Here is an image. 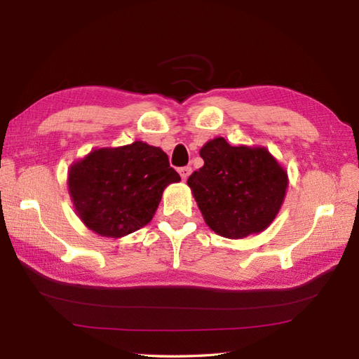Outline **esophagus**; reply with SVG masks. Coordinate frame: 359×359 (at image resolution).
<instances>
[{"label": "esophagus", "instance_id": "esophagus-1", "mask_svg": "<svg viewBox=\"0 0 359 359\" xmlns=\"http://www.w3.org/2000/svg\"><path fill=\"white\" fill-rule=\"evenodd\" d=\"M179 174H180L182 180H187V179L189 177V174H191V166H184V168H180V170H179Z\"/></svg>", "mask_w": 359, "mask_h": 359}]
</instances>
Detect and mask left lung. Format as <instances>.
Wrapping results in <instances>:
<instances>
[{"label": "left lung", "mask_w": 359, "mask_h": 359, "mask_svg": "<svg viewBox=\"0 0 359 359\" xmlns=\"http://www.w3.org/2000/svg\"><path fill=\"white\" fill-rule=\"evenodd\" d=\"M203 166L188 177L205 224L228 239L266 230L284 203L288 174L265 147L215 137L201 148Z\"/></svg>", "instance_id": "left-lung-1"}]
</instances>
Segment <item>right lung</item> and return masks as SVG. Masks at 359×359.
I'll use <instances>...</instances> for the list:
<instances>
[{
  "mask_svg": "<svg viewBox=\"0 0 359 359\" xmlns=\"http://www.w3.org/2000/svg\"><path fill=\"white\" fill-rule=\"evenodd\" d=\"M180 175L157 147L135 140L95 148L67 171V191L79 219L103 238L120 239L148 225L165 188Z\"/></svg>",
  "mask_w": 359,
  "mask_h": 359,
  "instance_id": "1",
  "label": "right lung"
}]
</instances>
